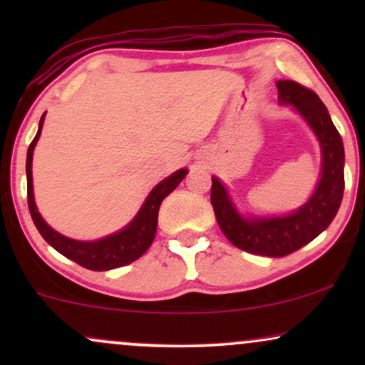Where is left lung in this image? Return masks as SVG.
<instances>
[{"mask_svg": "<svg viewBox=\"0 0 365 365\" xmlns=\"http://www.w3.org/2000/svg\"><path fill=\"white\" fill-rule=\"evenodd\" d=\"M276 87L279 101L292 104L307 120L321 142L322 173L314 195L293 215L245 220L235 211L216 177H212L211 187V204L225 237L245 252L267 257H283L295 252L324 232L340 209L345 188L343 142L319 96L293 81H279Z\"/></svg>", "mask_w": 365, "mask_h": 365, "instance_id": "8db88e82", "label": "left lung"}]
</instances>
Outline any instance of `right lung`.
Returning <instances> with one entry per match:
<instances>
[{
  "mask_svg": "<svg viewBox=\"0 0 365 365\" xmlns=\"http://www.w3.org/2000/svg\"><path fill=\"white\" fill-rule=\"evenodd\" d=\"M43 121L44 115L41 116L39 130H37L34 140L29 145L27 165H25V170H27L29 211H31L32 221H34L36 228L39 230L41 235H43L44 240L48 242L53 249H56L58 252L65 255V257L72 259L73 262L81 264L82 267H87V269L108 271L115 269V267L127 266V264L137 261V259L149 249L154 240V235H156L158 212L163 199L168 194H171V192L178 187V183L185 178L187 170H178L177 173H173L171 177L163 180L161 183H158V185L153 188V192H150L148 199H145L144 206H142L139 215L135 216V220H133L127 228L121 230V232L96 242L72 240V238L60 235L58 232H54L51 226L46 225L34 202V192H32V153H34L37 139H39L41 135Z\"/></svg>",
  "mask_w": 365,
  "mask_h": 365,
  "instance_id": "add662e5",
  "label": "right lung"
}]
</instances>
